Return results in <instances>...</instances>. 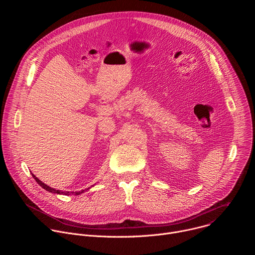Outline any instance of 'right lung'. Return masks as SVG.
Here are the masks:
<instances>
[{
	"label": "right lung",
	"instance_id": "obj_1",
	"mask_svg": "<svg viewBox=\"0 0 255 255\" xmlns=\"http://www.w3.org/2000/svg\"><path fill=\"white\" fill-rule=\"evenodd\" d=\"M32 176L36 179V180H37V183L43 188V189H45V190H47L48 192H50V193H57V194H62V192H60V191H58V190H54V189H51V188H49L48 186H46V185H44L43 183H42V181H40L37 177H36L33 173H32Z\"/></svg>",
	"mask_w": 255,
	"mask_h": 255
}]
</instances>
